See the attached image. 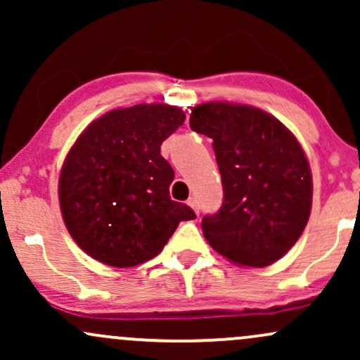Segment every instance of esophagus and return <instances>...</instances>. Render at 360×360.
<instances>
[{"label": "esophagus", "instance_id": "34e87169", "mask_svg": "<svg viewBox=\"0 0 360 360\" xmlns=\"http://www.w3.org/2000/svg\"><path fill=\"white\" fill-rule=\"evenodd\" d=\"M188 205L191 206V208L194 210V213L200 214V203H198L196 198H189V200H188Z\"/></svg>", "mask_w": 360, "mask_h": 360}]
</instances>
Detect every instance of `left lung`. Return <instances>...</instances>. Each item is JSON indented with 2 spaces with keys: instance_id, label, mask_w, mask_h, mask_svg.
<instances>
[{
  "instance_id": "obj_1",
  "label": "left lung",
  "mask_w": 360,
  "mask_h": 360,
  "mask_svg": "<svg viewBox=\"0 0 360 360\" xmlns=\"http://www.w3.org/2000/svg\"><path fill=\"white\" fill-rule=\"evenodd\" d=\"M191 130L213 140L223 203L201 221L205 238L238 266L266 267L295 245L311 212V171L295 135L247 105H198Z\"/></svg>"
}]
</instances>
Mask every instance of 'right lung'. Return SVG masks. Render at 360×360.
Returning <instances> with one entry per match:
<instances>
[{"label":"right lung","instance_id":"right-lung-1","mask_svg":"<svg viewBox=\"0 0 360 360\" xmlns=\"http://www.w3.org/2000/svg\"><path fill=\"white\" fill-rule=\"evenodd\" d=\"M184 118L176 106L135 105L94 120L76 140L60 171V212L93 259L113 267L147 262L179 221L196 218L171 200L174 171L160 155Z\"/></svg>","mask_w":360,"mask_h":360}]
</instances>
